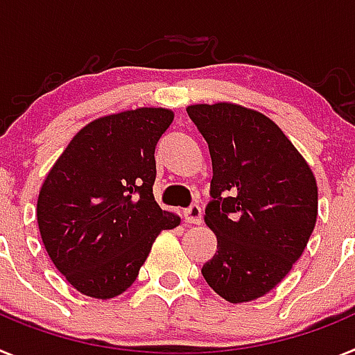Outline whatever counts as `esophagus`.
Instances as JSON below:
<instances>
[{
    "label": "esophagus",
    "mask_w": 355,
    "mask_h": 355,
    "mask_svg": "<svg viewBox=\"0 0 355 355\" xmlns=\"http://www.w3.org/2000/svg\"><path fill=\"white\" fill-rule=\"evenodd\" d=\"M183 219L184 223H189V224L201 223V208H199V205H192L190 208H187V210L183 211Z\"/></svg>",
    "instance_id": "esophagus-1"
}]
</instances>
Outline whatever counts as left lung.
<instances>
[{
    "instance_id": "8db88e82",
    "label": "left lung",
    "mask_w": 355,
    "mask_h": 355,
    "mask_svg": "<svg viewBox=\"0 0 355 355\" xmlns=\"http://www.w3.org/2000/svg\"><path fill=\"white\" fill-rule=\"evenodd\" d=\"M214 178L205 223L217 251L202 266L226 302H251L278 286L302 257L318 217L311 166L266 114L237 104H196Z\"/></svg>"
}]
</instances>
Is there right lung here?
Segmentation results:
<instances>
[{
  "label": "right lung",
  "mask_w": 355,
  "mask_h": 355,
  "mask_svg": "<svg viewBox=\"0 0 355 355\" xmlns=\"http://www.w3.org/2000/svg\"><path fill=\"white\" fill-rule=\"evenodd\" d=\"M174 113L140 107L87 123L48 172L37 224L51 262L83 295L132 286L153 242L180 217L154 201V150Z\"/></svg>",
  "instance_id": "1"
}]
</instances>
